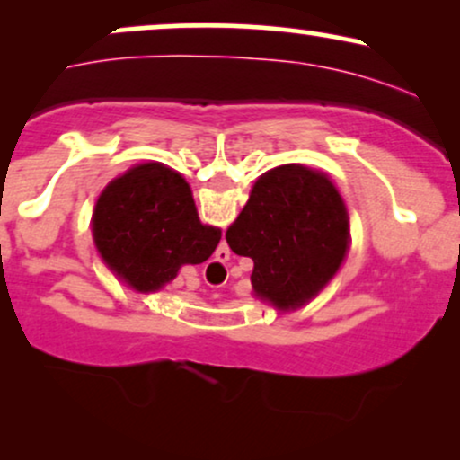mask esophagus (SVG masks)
Returning <instances> with one entry per match:
<instances>
[{"label": "esophagus", "mask_w": 460, "mask_h": 460, "mask_svg": "<svg viewBox=\"0 0 460 460\" xmlns=\"http://www.w3.org/2000/svg\"><path fill=\"white\" fill-rule=\"evenodd\" d=\"M226 257H229V255H226ZM218 261H220V260H218ZM212 268H214V270H216V272H218V270H220V268H223V266H220V263H212Z\"/></svg>", "instance_id": "34e87169"}]
</instances>
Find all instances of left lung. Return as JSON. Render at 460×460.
<instances>
[{"label": "left lung", "instance_id": "1", "mask_svg": "<svg viewBox=\"0 0 460 460\" xmlns=\"http://www.w3.org/2000/svg\"><path fill=\"white\" fill-rule=\"evenodd\" d=\"M348 214L322 172L285 164L260 177L226 231L235 255L251 257L252 289L281 309L320 292L344 261Z\"/></svg>", "mask_w": 460, "mask_h": 460}]
</instances>
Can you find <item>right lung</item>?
I'll use <instances>...</instances> for the list:
<instances>
[{
  "label": "right lung",
  "mask_w": 460,
  "mask_h": 460,
  "mask_svg": "<svg viewBox=\"0 0 460 460\" xmlns=\"http://www.w3.org/2000/svg\"><path fill=\"white\" fill-rule=\"evenodd\" d=\"M93 229L108 266L142 292L172 281L183 263L209 260L220 242V229L200 225L186 179L153 162L103 190Z\"/></svg>",
  "instance_id": "1"
}]
</instances>
